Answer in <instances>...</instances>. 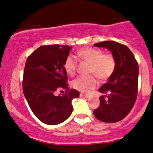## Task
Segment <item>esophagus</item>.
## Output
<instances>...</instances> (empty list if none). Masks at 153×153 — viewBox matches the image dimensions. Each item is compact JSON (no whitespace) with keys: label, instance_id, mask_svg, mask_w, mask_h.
Returning a JSON list of instances; mask_svg holds the SVG:
<instances>
[{"label":"esophagus","instance_id":"34e87169","mask_svg":"<svg viewBox=\"0 0 153 153\" xmlns=\"http://www.w3.org/2000/svg\"><path fill=\"white\" fill-rule=\"evenodd\" d=\"M80 97H82V98H88V95H86V94H83V93H81Z\"/></svg>","mask_w":153,"mask_h":153}]
</instances>
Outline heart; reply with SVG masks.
Instances as JSON below:
<instances>
[{
    "instance_id": "b5f03b06",
    "label": "heart",
    "mask_w": 153,
    "mask_h": 153,
    "mask_svg": "<svg viewBox=\"0 0 153 153\" xmlns=\"http://www.w3.org/2000/svg\"><path fill=\"white\" fill-rule=\"evenodd\" d=\"M77 54L82 60L90 63L89 73L95 75L78 76L71 82L75 89L82 93L89 92L98 85L96 76L100 80L105 81L112 75L116 68V61L113 54L110 53L103 54L102 50L92 47L80 49ZM64 68L69 75H75L77 69V62L73 56L66 58Z\"/></svg>"
}]
</instances>
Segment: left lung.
Wrapping results in <instances>:
<instances>
[{
	"label": "left lung",
	"mask_w": 153,
	"mask_h": 153,
	"mask_svg": "<svg viewBox=\"0 0 153 153\" xmlns=\"http://www.w3.org/2000/svg\"><path fill=\"white\" fill-rule=\"evenodd\" d=\"M95 46L108 48L115 57L116 68L108 82L99 88L105 95L99 98L100 105L93 112L102 122L117 123L129 113L137 98L138 62L130 49L123 44L106 41Z\"/></svg>",
	"instance_id": "obj_1"
}]
</instances>
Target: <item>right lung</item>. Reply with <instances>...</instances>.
Listing matches in <instances>:
<instances>
[{
  "instance_id": "1",
  "label": "right lung",
  "mask_w": 153,
  "mask_h": 153,
  "mask_svg": "<svg viewBox=\"0 0 153 153\" xmlns=\"http://www.w3.org/2000/svg\"><path fill=\"white\" fill-rule=\"evenodd\" d=\"M71 47L68 45H42L29 55L25 63L23 92L34 115L48 125H58L71 115V101L79 96L69 89L67 72L64 68ZM65 95L57 97L58 90Z\"/></svg>"
}]
</instances>
